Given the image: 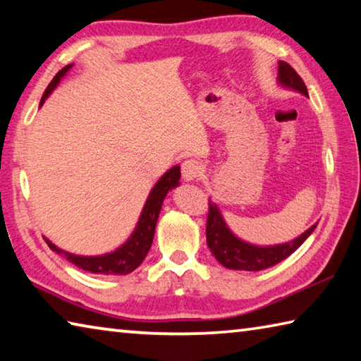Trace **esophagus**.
<instances>
[{"label":"esophagus","mask_w":361,"mask_h":361,"mask_svg":"<svg viewBox=\"0 0 361 361\" xmlns=\"http://www.w3.org/2000/svg\"><path fill=\"white\" fill-rule=\"evenodd\" d=\"M202 166H200L197 161H194V159H186V161L181 164V176L185 181H194L202 175Z\"/></svg>","instance_id":"obj_1"}]
</instances>
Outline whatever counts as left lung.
Segmentation results:
<instances>
[{"mask_svg": "<svg viewBox=\"0 0 361 361\" xmlns=\"http://www.w3.org/2000/svg\"><path fill=\"white\" fill-rule=\"evenodd\" d=\"M277 84L283 89L295 90L298 94L309 97L307 87L298 73L291 68L286 62H279ZM209 218H207V245H209L212 255L215 256L219 264L232 269V271H262V269L272 267L280 261L298 250L304 240L315 231V223L307 231H304L296 239L277 245H255L242 240L234 232L229 229L221 215L219 207L209 199Z\"/></svg>", "mask_w": 361, "mask_h": 361, "instance_id": "left-lung-1", "label": "left lung"}]
</instances>
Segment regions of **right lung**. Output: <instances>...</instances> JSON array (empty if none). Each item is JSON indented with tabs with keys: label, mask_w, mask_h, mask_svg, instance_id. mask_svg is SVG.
Returning a JSON list of instances; mask_svg holds the SVG:
<instances>
[{
	"label": "right lung",
	"mask_w": 361,
	"mask_h": 361,
	"mask_svg": "<svg viewBox=\"0 0 361 361\" xmlns=\"http://www.w3.org/2000/svg\"><path fill=\"white\" fill-rule=\"evenodd\" d=\"M71 68L73 63L66 65L65 68L60 70L57 75L54 76L51 84L47 85L44 94H42L39 106L44 105L47 97L56 90L60 81L68 75V71ZM180 166H173L157 180L156 185L151 189L148 199H146L142 213H140L135 229H133L129 239L116 250H113V252L95 256L75 255L59 248L56 243H52L51 240L46 239V237L44 240L52 252H56L60 256H65L66 261H70L71 264H75L79 269H84V271L92 274H102V276H127V274L135 271L146 258V255H148L152 239H154L157 218L159 213L162 210L164 199H166L169 191H172L173 188L180 186Z\"/></svg>",
	"instance_id": "right-lung-1"
}]
</instances>
